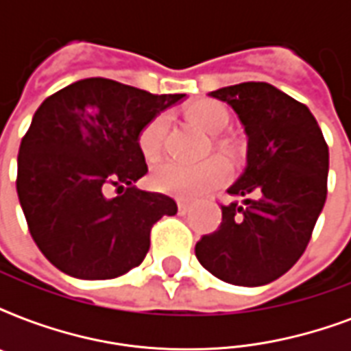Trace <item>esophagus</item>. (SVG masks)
Instances as JSON below:
<instances>
[{"label":"esophagus","mask_w":351,"mask_h":351,"mask_svg":"<svg viewBox=\"0 0 351 351\" xmlns=\"http://www.w3.org/2000/svg\"><path fill=\"white\" fill-rule=\"evenodd\" d=\"M189 209H191V206L187 202H178V213L180 215H186Z\"/></svg>","instance_id":"esophagus-1"}]
</instances>
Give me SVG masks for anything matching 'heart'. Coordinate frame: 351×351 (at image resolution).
Listing matches in <instances>:
<instances>
[{
    "mask_svg": "<svg viewBox=\"0 0 351 351\" xmlns=\"http://www.w3.org/2000/svg\"><path fill=\"white\" fill-rule=\"evenodd\" d=\"M187 114L198 127L209 134H220L230 125V112L220 101L200 100L195 101ZM169 125L167 114H156L147 125L143 127L138 136L140 151L147 160H154L162 153L164 138ZM224 153H231V145L226 142H217ZM230 178V169L220 158H208L200 164H182L176 160H165L153 167L151 182L160 193L182 200H193L202 197L204 193L222 186Z\"/></svg>",
    "mask_w": 351,
    "mask_h": 351,
    "instance_id": "obj_1",
    "label": "heart"
}]
</instances>
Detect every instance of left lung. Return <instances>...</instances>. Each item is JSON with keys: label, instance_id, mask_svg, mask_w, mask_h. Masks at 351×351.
I'll return each mask as SVG.
<instances>
[{"label": "left lung", "instance_id": "left-lung-1", "mask_svg": "<svg viewBox=\"0 0 351 351\" xmlns=\"http://www.w3.org/2000/svg\"><path fill=\"white\" fill-rule=\"evenodd\" d=\"M231 106L247 136L245 169L228 189L242 202L222 206V222L195 255L234 286H264L304 253L326 202L330 154L310 109L266 82L209 93Z\"/></svg>", "mask_w": 351, "mask_h": 351}]
</instances>
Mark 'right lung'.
Masks as SVG:
<instances>
[{
  "label": "right lung",
  "mask_w": 351,
  "mask_h": 351,
  "mask_svg": "<svg viewBox=\"0 0 351 351\" xmlns=\"http://www.w3.org/2000/svg\"><path fill=\"white\" fill-rule=\"evenodd\" d=\"M184 96L85 78L38 107L19 145L16 189L36 245L60 271L104 280L142 264L153 224L178 208L134 186L147 173L138 136ZM111 185L118 197H105Z\"/></svg>",
  "instance_id": "add662e5"
}]
</instances>
